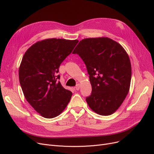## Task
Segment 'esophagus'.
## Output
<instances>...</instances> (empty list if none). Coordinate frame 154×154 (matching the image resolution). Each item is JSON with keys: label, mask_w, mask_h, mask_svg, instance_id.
<instances>
[{"label": "esophagus", "mask_w": 154, "mask_h": 154, "mask_svg": "<svg viewBox=\"0 0 154 154\" xmlns=\"http://www.w3.org/2000/svg\"><path fill=\"white\" fill-rule=\"evenodd\" d=\"M80 84H77V85L75 86V89L77 90V91H79V89H80Z\"/></svg>", "instance_id": "esophagus-1"}]
</instances>
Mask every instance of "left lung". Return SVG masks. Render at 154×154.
Segmentation results:
<instances>
[{
	"label": "left lung",
	"instance_id": "left-lung-1",
	"mask_svg": "<svg viewBox=\"0 0 154 154\" xmlns=\"http://www.w3.org/2000/svg\"><path fill=\"white\" fill-rule=\"evenodd\" d=\"M85 63L92 85L86 97L90 108L101 116L115 112L130 88L132 69L128 55L119 43L107 37L80 41L72 52Z\"/></svg>",
	"mask_w": 154,
	"mask_h": 154
}]
</instances>
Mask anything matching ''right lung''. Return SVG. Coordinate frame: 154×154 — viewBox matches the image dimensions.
<instances>
[{
  "mask_svg": "<svg viewBox=\"0 0 154 154\" xmlns=\"http://www.w3.org/2000/svg\"><path fill=\"white\" fill-rule=\"evenodd\" d=\"M78 40L48 38L32 45L23 55L19 81L24 96L38 114L47 119L60 115L70 100L57 75L61 63L71 54Z\"/></svg>",
  "mask_w": 154,
  "mask_h": 154,
  "instance_id": "obj_1",
  "label": "right lung"
}]
</instances>
